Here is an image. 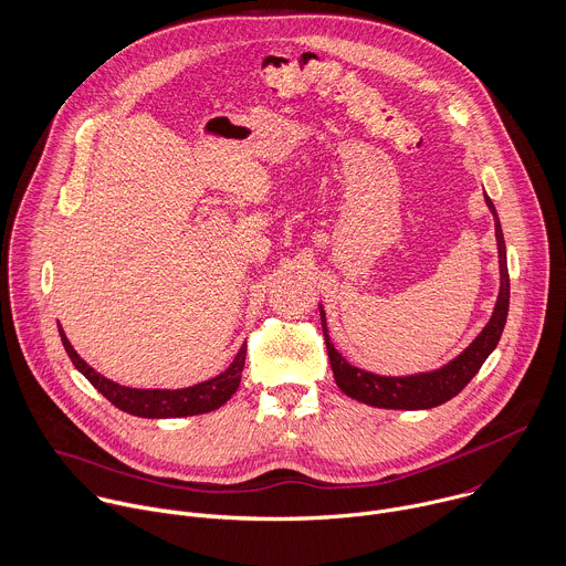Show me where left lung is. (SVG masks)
Here are the masks:
<instances>
[{
  "mask_svg": "<svg viewBox=\"0 0 566 566\" xmlns=\"http://www.w3.org/2000/svg\"><path fill=\"white\" fill-rule=\"evenodd\" d=\"M493 220H495V239H497V254H500V294L495 301V310L484 325V329L475 336V342L458 355L453 361H448L446 366L430 370V373H417V375H406V377H384L375 375L368 370H361L353 364H348L342 353H336V348L329 342L327 325H325V312L321 307V325H323V336H325V346H327V357L329 366L334 373L336 386L342 388L348 397L375 406V408H390V410H426L446 403L448 399H453L460 395L467 384L478 375L482 364L489 359V355L495 350L502 329L506 325V314H509V294H511V283H509V268H506V245H504V234H502V224L495 211V205L489 196H484Z\"/></svg>",
  "mask_w": 566,
  "mask_h": 566,
  "instance_id": "obj_1",
  "label": "left lung"
}]
</instances>
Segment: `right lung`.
Instances as JSON below:
<instances>
[{
    "label": "right lung",
    "instance_id": "add662e5",
    "mask_svg": "<svg viewBox=\"0 0 566 566\" xmlns=\"http://www.w3.org/2000/svg\"><path fill=\"white\" fill-rule=\"evenodd\" d=\"M60 338H62V346H64L66 355L71 357L73 366L91 381V386L97 392H102L116 408H120L129 415H136V417H147V419L191 417V415H205V412H211V410L220 408L224 401H228L237 392V388L241 384L243 366H245V353H248V346H243L228 370L220 373L213 379L200 381L196 386L180 388V390H158V388L156 390H140V388L120 386L116 381L102 377L99 373H95L73 350V346L69 344V338H66L62 327H60Z\"/></svg>",
    "mask_w": 566,
    "mask_h": 566
}]
</instances>
